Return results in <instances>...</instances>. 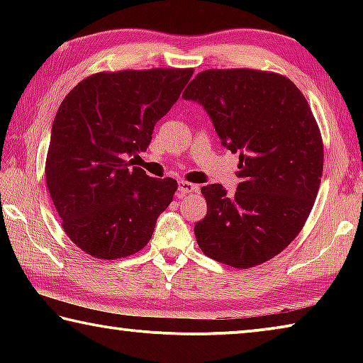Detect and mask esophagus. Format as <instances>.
Instances as JSON below:
<instances>
[{
	"mask_svg": "<svg viewBox=\"0 0 363 363\" xmlns=\"http://www.w3.org/2000/svg\"><path fill=\"white\" fill-rule=\"evenodd\" d=\"M177 190H179V195H187V194H192V192H196L199 190V186H195V184L192 182H187V181H179V184H177Z\"/></svg>",
	"mask_w": 363,
	"mask_h": 363,
	"instance_id": "esophagus-1",
	"label": "esophagus"
}]
</instances>
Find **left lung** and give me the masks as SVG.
I'll use <instances>...</instances> for the list:
<instances>
[{
    "label": "left lung",
    "mask_w": 363,
    "mask_h": 363,
    "mask_svg": "<svg viewBox=\"0 0 363 363\" xmlns=\"http://www.w3.org/2000/svg\"><path fill=\"white\" fill-rule=\"evenodd\" d=\"M182 97L201 104L220 144L240 153L235 194L201 187L208 211L195 224L196 243L237 269L272 259L303 229L320 187L323 143L304 94L274 72L213 69Z\"/></svg>",
    "instance_id": "8db88e82"
}]
</instances>
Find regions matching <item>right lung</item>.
I'll return each mask as SVG.
<instances>
[{
	"instance_id": "add662e5",
	"label": "right lung",
	"mask_w": 363,
	"mask_h": 363,
	"mask_svg": "<svg viewBox=\"0 0 363 363\" xmlns=\"http://www.w3.org/2000/svg\"><path fill=\"white\" fill-rule=\"evenodd\" d=\"M194 69L94 73L73 88L52 123L46 184L79 250L118 259L143 250L177 182L131 167L155 123L179 99Z\"/></svg>"
}]
</instances>
